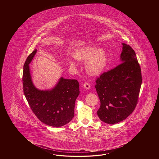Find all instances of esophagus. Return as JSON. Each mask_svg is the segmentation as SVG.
<instances>
[{"label":"esophagus","mask_w":159,"mask_h":159,"mask_svg":"<svg viewBox=\"0 0 159 159\" xmlns=\"http://www.w3.org/2000/svg\"><path fill=\"white\" fill-rule=\"evenodd\" d=\"M84 87L85 89L88 90V89H89L90 88V84H89L88 82H86V83H84Z\"/></svg>","instance_id":"obj_1"}]
</instances>
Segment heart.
<instances>
[{"instance_id":"obj_1","label":"heart","mask_w":159,"mask_h":159,"mask_svg":"<svg viewBox=\"0 0 159 159\" xmlns=\"http://www.w3.org/2000/svg\"><path fill=\"white\" fill-rule=\"evenodd\" d=\"M73 57L78 61H86L85 68L91 75H98L104 69L107 63V56L103 48L96 46L81 48L77 49L73 54ZM70 66L75 67V63L71 60L68 61Z\"/></svg>"}]
</instances>
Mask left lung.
Listing matches in <instances>:
<instances>
[{
	"label": "left lung",
	"mask_w": 159,
	"mask_h": 159,
	"mask_svg": "<svg viewBox=\"0 0 159 159\" xmlns=\"http://www.w3.org/2000/svg\"><path fill=\"white\" fill-rule=\"evenodd\" d=\"M121 64L97 78L95 88L101 102L97 115L102 122L114 125L132 114L138 101L142 73L135 51L122 43Z\"/></svg>",
	"instance_id": "obj_1"
}]
</instances>
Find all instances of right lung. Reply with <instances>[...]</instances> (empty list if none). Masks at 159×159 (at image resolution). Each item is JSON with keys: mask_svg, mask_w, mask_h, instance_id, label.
<instances>
[{"mask_svg": "<svg viewBox=\"0 0 159 159\" xmlns=\"http://www.w3.org/2000/svg\"><path fill=\"white\" fill-rule=\"evenodd\" d=\"M37 51L27 57L23 71L24 95L31 110L41 122L47 125L60 127L70 122L75 116V102L80 94L76 80L60 78L52 90H40L34 86L29 64Z\"/></svg>", "mask_w": 159, "mask_h": 159, "instance_id": "add662e5", "label": "right lung"}]
</instances>
